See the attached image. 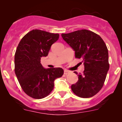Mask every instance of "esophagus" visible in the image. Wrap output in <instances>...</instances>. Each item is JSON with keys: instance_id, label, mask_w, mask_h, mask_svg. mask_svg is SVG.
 Returning a JSON list of instances; mask_svg holds the SVG:
<instances>
[{"instance_id": "34e87169", "label": "esophagus", "mask_w": 122, "mask_h": 122, "mask_svg": "<svg viewBox=\"0 0 122 122\" xmlns=\"http://www.w3.org/2000/svg\"><path fill=\"white\" fill-rule=\"evenodd\" d=\"M69 71H67V70H64V74L65 75H67L68 74H69Z\"/></svg>"}]
</instances>
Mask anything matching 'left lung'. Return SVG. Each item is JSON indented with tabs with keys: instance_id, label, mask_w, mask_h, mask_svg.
Here are the masks:
<instances>
[{
	"instance_id": "obj_1",
	"label": "left lung",
	"mask_w": 122,
	"mask_h": 122,
	"mask_svg": "<svg viewBox=\"0 0 122 122\" xmlns=\"http://www.w3.org/2000/svg\"><path fill=\"white\" fill-rule=\"evenodd\" d=\"M62 38L75 51V56L82 59L83 74H78V80L72 84L71 90L80 97L94 96L102 89L109 69V53L106 45L99 35L86 29L68 34Z\"/></svg>"
}]
</instances>
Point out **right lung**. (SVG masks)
<instances>
[{"mask_svg": "<svg viewBox=\"0 0 122 122\" xmlns=\"http://www.w3.org/2000/svg\"><path fill=\"white\" fill-rule=\"evenodd\" d=\"M58 38V34L34 29L18 44L15 54V72L23 92L34 99L49 95L54 88V80L63 75L62 68H44L41 64V57L47 56L51 45Z\"/></svg>", "mask_w": 122, "mask_h": 122, "instance_id": "add662e5", "label": "right lung"}]
</instances>
